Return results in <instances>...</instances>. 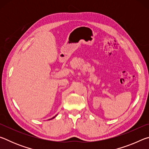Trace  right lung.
<instances>
[{"mask_svg":"<svg viewBox=\"0 0 149 149\" xmlns=\"http://www.w3.org/2000/svg\"><path fill=\"white\" fill-rule=\"evenodd\" d=\"M56 115H57V114H56ZM56 116H54V117H53V118H51V119H49V120H52V119H53V118H55V117H56Z\"/></svg>","mask_w":149,"mask_h":149,"instance_id":"obj_1","label":"right lung"}]
</instances>
